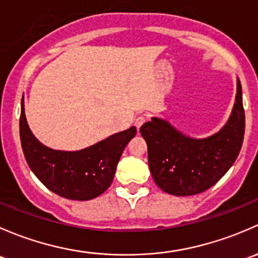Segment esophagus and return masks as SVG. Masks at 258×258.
<instances>
[{
  "label": "esophagus",
  "instance_id": "34e87169",
  "mask_svg": "<svg viewBox=\"0 0 258 258\" xmlns=\"http://www.w3.org/2000/svg\"><path fill=\"white\" fill-rule=\"evenodd\" d=\"M145 121H147V116H145L144 114H140V115H138L137 118H135V121H134L137 129H140V126H142Z\"/></svg>",
  "mask_w": 258,
  "mask_h": 258
}]
</instances>
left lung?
<instances>
[{
  "mask_svg": "<svg viewBox=\"0 0 258 258\" xmlns=\"http://www.w3.org/2000/svg\"><path fill=\"white\" fill-rule=\"evenodd\" d=\"M148 144V160L155 184L176 196L196 195L214 186L237 159L245 135L242 88L227 124L206 139L185 137L169 123L153 118L140 128Z\"/></svg>",
  "mask_w": 258,
  "mask_h": 258,
  "instance_id": "1",
  "label": "left lung"
}]
</instances>
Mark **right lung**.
<instances>
[{
	"label": "right lung",
	"mask_w": 258,
	"mask_h": 258,
	"mask_svg": "<svg viewBox=\"0 0 258 258\" xmlns=\"http://www.w3.org/2000/svg\"><path fill=\"white\" fill-rule=\"evenodd\" d=\"M135 134L132 126L84 150H52L31 133L22 98L20 137L26 161L44 186L70 200H92L110 186L121 153Z\"/></svg>",
	"instance_id": "1"
}]
</instances>
